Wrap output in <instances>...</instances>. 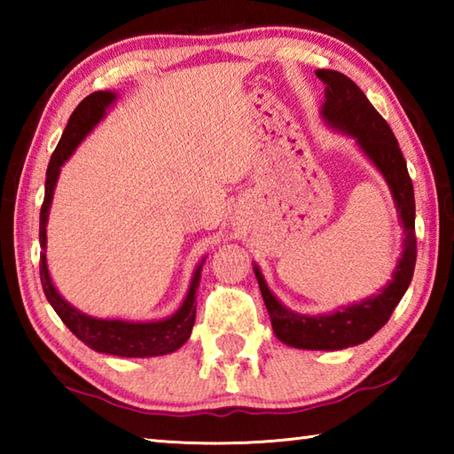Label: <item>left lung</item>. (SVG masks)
Here are the masks:
<instances>
[{"label":"left lung","mask_w":454,"mask_h":454,"mask_svg":"<svg viewBox=\"0 0 454 454\" xmlns=\"http://www.w3.org/2000/svg\"><path fill=\"white\" fill-rule=\"evenodd\" d=\"M317 75L326 83L322 118L334 129L356 137V144L379 168L393 192L395 206L404 228L403 256L395 268L393 280L382 288L380 294L366 298L363 302L342 306L333 314H320V317H304V314L288 310L276 301L270 288L266 286L258 266H254V274L266 310L270 314L274 334L284 344L306 350H340L363 344L374 333H379L409 288L414 262H417L414 190L393 129L368 102L364 91L340 72L317 70Z\"/></svg>","instance_id":"obj_1"}]
</instances>
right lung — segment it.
I'll return each instance as SVG.
<instances>
[{
    "label": "right lung",
    "mask_w": 454,
    "mask_h": 454,
    "mask_svg": "<svg viewBox=\"0 0 454 454\" xmlns=\"http://www.w3.org/2000/svg\"><path fill=\"white\" fill-rule=\"evenodd\" d=\"M116 99L112 91H94L88 98H83L80 106L75 107L70 116V121L61 134L58 148L53 150L48 172H45V196L40 212V244L45 250V224H48V214L53 198V188H56L59 168L64 166L67 158L72 156L74 150L78 148L80 142L86 137L99 120L106 116V110ZM202 262L198 264L194 278L190 282V290L178 310L170 318L156 320V322H129V320H104L94 318L88 314L74 309L70 302H66L59 296V292L53 286L48 272V262H45V252L40 254V278L45 292V298L58 312L61 322L72 330V333L86 342L90 348L114 356L126 358H145V356H160L170 355L178 350L184 342L190 338L192 326L196 320V290L200 278H202Z\"/></svg>",
    "instance_id": "add662e5"
}]
</instances>
